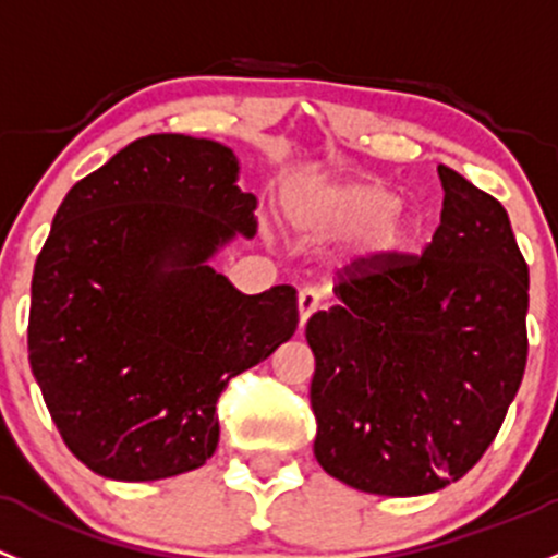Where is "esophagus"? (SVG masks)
<instances>
[{
	"label": "esophagus",
	"instance_id": "1",
	"mask_svg": "<svg viewBox=\"0 0 558 558\" xmlns=\"http://www.w3.org/2000/svg\"><path fill=\"white\" fill-rule=\"evenodd\" d=\"M320 302H324V296L318 294L315 289H302L296 296V304H299V326H304L310 320V315L318 313L320 310Z\"/></svg>",
	"mask_w": 558,
	"mask_h": 558
}]
</instances>
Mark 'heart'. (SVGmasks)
Returning a JSON list of instances; mask_svg holds the SVG:
<instances>
[{
  "label": "heart",
  "instance_id": "obj_1",
  "mask_svg": "<svg viewBox=\"0 0 558 558\" xmlns=\"http://www.w3.org/2000/svg\"><path fill=\"white\" fill-rule=\"evenodd\" d=\"M398 195L383 181L353 179L299 195L294 216L313 240H339L363 232L361 262L385 267L407 248L412 225L396 208Z\"/></svg>",
  "mask_w": 558,
  "mask_h": 558
}]
</instances>
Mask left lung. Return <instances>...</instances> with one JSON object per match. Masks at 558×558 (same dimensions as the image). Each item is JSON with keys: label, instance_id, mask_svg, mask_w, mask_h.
<instances>
[{"label": "left lung", "instance_id": "obj_1", "mask_svg": "<svg viewBox=\"0 0 558 558\" xmlns=\"http://www.w3.org/2000/svg\"><path fill=\"white\" fill-rule=\"evenodd\" d=\"M422 256L339 272L307 320L310 385L328 476L385 497L438 492L495 441L526 366L530 269L506 208L447 166Z\"/></svg>", "mask_w": 558, "mask_h": 558}]
</instances>
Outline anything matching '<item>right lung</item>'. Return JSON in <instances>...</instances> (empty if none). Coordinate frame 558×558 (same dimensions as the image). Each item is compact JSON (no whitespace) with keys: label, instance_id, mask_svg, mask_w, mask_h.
Here are the masks:
<instances>
[{"label":"right lung","instance_id":"obj_1","mask_svg":"<svg viewBox=\"0 0 558 558\" xmlns=\"http://www.w3.org/2000/svg\"><path fill=\"white\" fill-rule=\"evenodd\" d=\"M230 146L144 136L77 181L32 278L28 363L63 444L114 481L205 465L227 383L294 337L296 289L240 294L208 259L256 234Z\"/></svg>","mask_w":558,"mask_h":558}]
</instances>
